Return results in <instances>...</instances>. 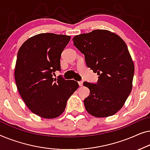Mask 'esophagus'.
I'll use <instances>...</instances> for the list:
<instances>
[{"label":"esophagus","instance_id":"34e87169","mask_svg":"<svg viewBox=\"0 0 150 150\" xmlns=\"http://www.w3.org/2000/svg\"><path fill=\"white\" fill-rule=\"evenodd\" d=\"M78 83H79V86H83V81H79V82H78Z\"/></svg>","mask_w":150,"mask_h":150}]
</instances>
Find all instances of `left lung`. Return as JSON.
Wrapping results in <instances>:
<instances>
[{"instance_id": "obj_1", "label": "left lung", "mask_w": 150, "mask_h": 150, "mask_svg": "<svg viewBox=\"0 0 150 150\" xmlns=\"http://www.w3.org/2000/svg\"><path fill=\"white\" fill-rule=\"evenodd\" d=\"M73 44L85 56L88 67L97 73V84L83 82L90 95L84 99L88 113L96 117L111 116L123 107L132 88L133 61L120 36L107 30L76 35Z\"/></svg>"}]
</instances>
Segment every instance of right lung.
<instances>
[{
	"label": "right lung",
	"instance_id": "1",
	"mask_svg": "<svg viewBox=\"0 0 150 150\" xmlns=\"http://www.w3.org/2000/svg\"><path fill=\"white\" fill-rule=\"evenodd\" d=\"M70 39L71 36L41 33L27 39L19 49L14 72L16 86L25 104L38 116H60L79 87L74 80L56 81L52 77L61 70V54Z\"/></svg>",
	"mask_w": 150,
	"mask_h": 150
}]
</instances>
